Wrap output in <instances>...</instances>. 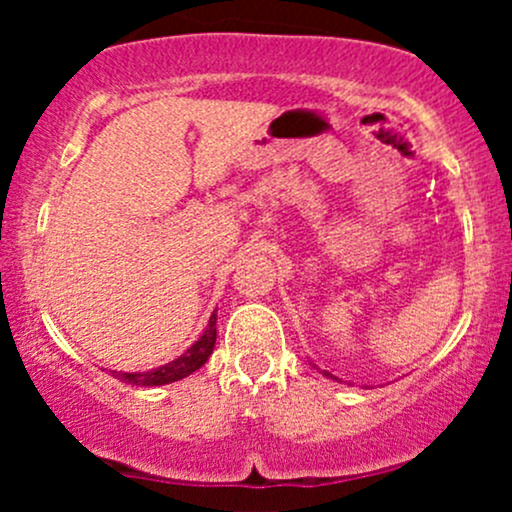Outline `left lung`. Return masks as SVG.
<instances>
[{
  "mask_svg": "<svg viewBox=\"0 0 512 512\" xmlns=\"http://www.w3.org/2000/svg\"><path fill=\"white\" fill-rule=\"evenodd\" d=\"M325 375H330V373H327V370H325ZM330 378H334V375H330ZM334 380H337V378H334Z\"/></svg>",
  "mask_w": 512,
  "mask_h": 512,
  "instance_id": "8db88e82",
  "label": "left lung"
}]
</instances>
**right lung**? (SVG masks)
Wrapping results in <instances>:
<instances>
[{"instance_id":"obj_1","label":"right lung","mask_w":512,"mask_h":512,"mask_svg":"<svg viewBox=\"0 0 512 512\" xmlns=\"http://www.w3.org/2000/svg\"><path fill=\"white\" fill-rule=\"evenodd\" d=\"M216 344V315H211L209 327L204 330L202 337L197 339L185 354L175 358V361L166 363V366L154 368V370H146V373H115L113 375L117 380L129 385H144V387H154V385H168L175 383V380L187 378L190 373H195L197 368H202L207 363V358L211 356Z\"/></svg>"}]
</instances>
